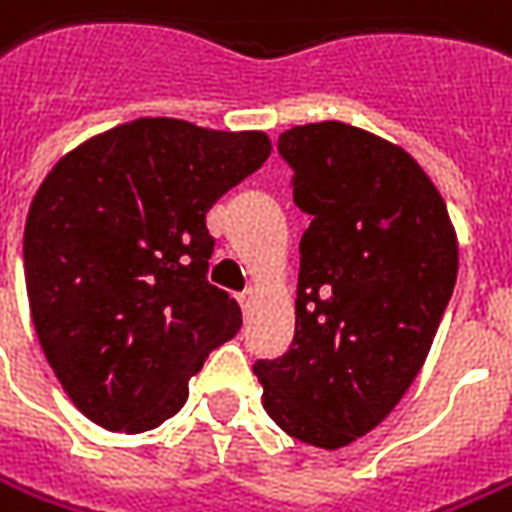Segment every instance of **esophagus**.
Listing matches in <instances>:
<instances>
[{"label": "esophagus", "instance_id": "1", "mask_svg": "<svg viewBox=\"0 0 512 512\" xmlns=\"http://www.w3.org/2000/svg\"><path fill=\"white\" fill-rule=\"evenodd\" d=\"M255 289H246V291H240L238 294V303L240 306H243V311H249L252 309V306H255Z\"/></svg>", "mask_w": 512, "mask_h": 512}]
</instances>
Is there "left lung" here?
Here are the masks:
<instances>
[{"label": "left lung", "mask_w": 512, "mask_h": 512, "mask_svg": "<svg viewBox=\"0 0 512 512\" xmlns=\"http://www.w3.org/2000/svg\"><path fill=\"white\" fill-rule=\"evenodd\" d=\"M300 240L297 328L260 360L263 408L314 448L340 450L397 408L428 360L459 272L445 198L411 152L343 121L280 135Z\"/></svg>", "instance_id": "obj_1"}]
</instances>
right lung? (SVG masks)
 <instances>
[{
  "instance_id": "1",
  "label": "right lung",
  "mask_w": 512,
  "mask_h": 512,
  "mask_svg": "<svg viewBox=\"0 0 512 512\" xmlns=\"http://www.w3.org/2000/svg\"><path fill=\"white\" fill-rule=\"evenodd\" d=\"M269 155L260 130L135 118L47 172L27 209V303L53 374L90 422L158 428L184 408L209 351L238 334V300L206 280V212Z\"/></svg>"
}]
</instances>
